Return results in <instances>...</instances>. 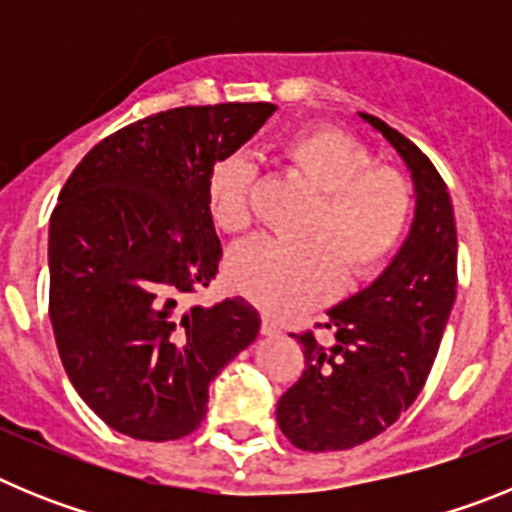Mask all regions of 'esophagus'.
I'll return each mask as SVG.
<instances>
[{
	"mask_svg": "<svg viewBox=\"0 0 512 512\" xmlns=\"http://www.w3.org/2000/svg\"><path fill=\"white\" fill-rule=\"evenodd\" d=\"M261 333L271 338V336H279V333H282V328H279V325H277V320L264 318V320H261Z\"/></svg>",
	"mask_w": 512,
	"mask_h": 512,
	"instance_id": "esophagus-1",
	"label": "esophagus"
}]
</instances>
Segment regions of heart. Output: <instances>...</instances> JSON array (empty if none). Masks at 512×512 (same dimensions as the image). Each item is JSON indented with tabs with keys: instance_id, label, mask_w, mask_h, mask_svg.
I'll list each match as a JSON object with an SVG mask.
<instances>
[{
	"instance_id": "heart-1",
	"label": "heart",
	"mask_w": 512,
	"mask_h": 512,
	"mask_svg": "<svg viewBox=\"0 0 512 512\" xmlns=\"http://www.w3.org/2000/svg\"><path fill=\"white\" fill-rule=\"evenodd\" d=\"M279 158L300 174L318 200L307 217L305 241L271 238L246 243L230 256L228 279L243 297L271 315L305 310L338 287L374 277L408 233L413 192L390 166H372L369 148L333 128H305L282 140ZM251 169L228 158L212 169L207 205L225 233H243Z\"/></svg>"
}]
</instances>
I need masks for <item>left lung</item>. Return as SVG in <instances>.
<instances>
[{
	"instance_id": "left-lung-1",
	"label": "left lung",
	"mask_w": 512,
	"mask_h": 512,
	"mask_svg": "<svg viewBox=\"0 0 512 512\" xmlns=\"http://www.w3.org/2000/svg\"><path fill=\"white\" fill-rule=\"evenodd\" d=\"M408 166L415 187L410 233L359 295L330 307L333 346L300 333L305 372L277 405L284 436L302 451H343L387 431L431 374L456 300V223L449 189L415 143L359 112Z\"/></svg>"
}]
</instances>
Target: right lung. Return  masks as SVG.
Returning <instances> with one entry per match:
<instances>
[{
  "instance_id": "obj_1",
  "label": "right lung",
  "mask_w": 512,
  "mask_h": 512,
  "mask_svg": "<svg viewBox=\"0 0 512 512\" xmlns=\"http://www.w3.org/2000/svg\"><path fill=\"white\" fill-rule=\"evenodd\" d=\"M277 104L174 107L81 158L48 233L51 323L63 369L89 408L140 441L200 428L207 387L259 336L243 297L187 307L215 279L223 246L207 182Z\"/></svg>"
}]
</instances>
